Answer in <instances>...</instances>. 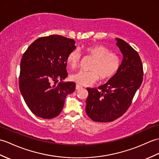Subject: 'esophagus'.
<instances>
[{
	"instance_id": "esophagus-1",
	"label": "esophagus",
	"mask_w": 159,
	"mask_h": 159,
	"mask_svg": "<svg viewBox=\"0 0 159 159\" xmlns=\"http://www.w3.org/2000/svg\"><path fill=\"white\" fill-rule=\"evenodd\" d=\"M81 88H83L82 86L79 85V84H76V90H79V89H81Z\"/></svg>"
}]
</instances>
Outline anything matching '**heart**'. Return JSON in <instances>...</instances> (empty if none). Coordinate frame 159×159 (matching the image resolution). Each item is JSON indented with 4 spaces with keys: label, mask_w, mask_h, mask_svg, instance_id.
<instances>
[{
    "label": "heart",
    "mask_w": 159,
    "mask_h": 159,
    "mask_svg": "<svg viewBox=\"0 0 159 159\" xmlns=\"http://www.w3.org/2000/svg\"><path fill=\"white\" fill-rule=\"evenodd\" d=\"M85 52L93 58L90 66L91 70H80L74 73L70 79L74 82L88 86L95 83L100 77L101 80L111 78L119 70L121 60L119 55L110 52V50L103 45H91L85 48ZM80 60V53L76 49L68 55L67 61L72 68L78 66Z\"/></svg>",
    "instance_id": "1"
}]
</instances>
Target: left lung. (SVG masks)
Segmentation results:
<instances>
[{
    "label": "left lung",
    "instance_id": "left-lung-1",
    "mask_svg": "<svg viewBox=\"0 0 159 159\" xmlns=\"http://www.w3.org/2000/svg\"><path fill=\"white\" fill-rule=\"evenodd\" d=\"M123 55L119 70L108 82L98 87L87 88L85 111L91 119L111 122L126 112L143 80V66L139 54L127 43L116 39Z\"/></svg>",
    "mask_w": 159,
    "mask_h": 159
}]
</instances>
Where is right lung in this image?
Returning a JSON list of instances; mask_svg holds the SVG:
<instances>
[{
	"label": "right lung",
	"mask_w": 159,
	"mask_h": 159,
	"mask_svg": "<svg viewBox=\"0 0 159 159\" xmlns=\"http://www.w3.org/2000/svg\"><path fill=\"white\" fill-rule=\"evenodd\" d=\"M75 41L60 35L40 37L28 47L20 63L19 86L25 104L40 118L57 116L66 95L76 84L63 82L68 76L67 57L75 49ZM61 80L57 85L55 83Z\"/></svg>",
	"instance_id": "1"
}]
</instances>
